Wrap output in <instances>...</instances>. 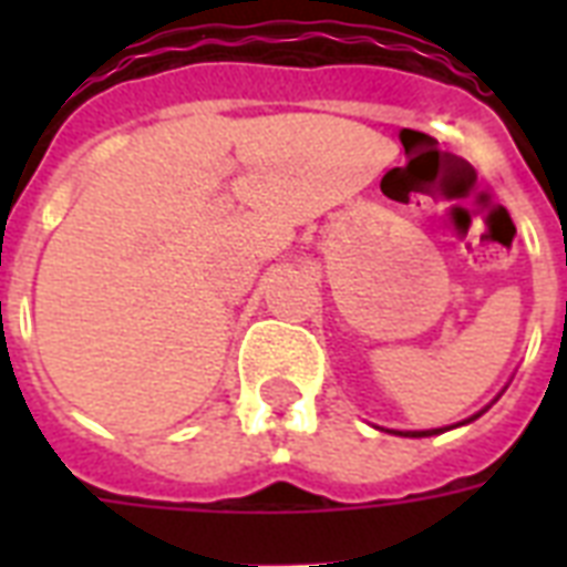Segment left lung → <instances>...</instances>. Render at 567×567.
<instances>
[{
  "instance_id": "8db88e82",
  "label": "left lung",
  "mask_w": 567,
  "mask_h": 567,
  "mask_svg": "<svg viewBox=\"0 0 567 567\" xmlns=\"http://www.w3.org/2000/svg\"><path fill=\"white\" fill-rule=\"evenodd\" d=\"M497 396H501V394H497ZM497 396H494L492 403H497ZM488 409H492V405H485L483 412H476L474 417H467V421H462V423L476 421V417H480V414L488 412ZM462 423H458V426H462ZM388 432H394V435H405V439H426V435H439V432H444V430H409V432H403V430H388Z\"/></svg>"
}]
</instances>
